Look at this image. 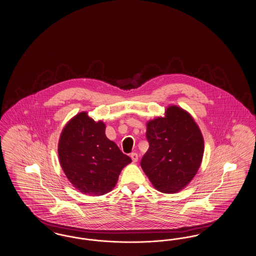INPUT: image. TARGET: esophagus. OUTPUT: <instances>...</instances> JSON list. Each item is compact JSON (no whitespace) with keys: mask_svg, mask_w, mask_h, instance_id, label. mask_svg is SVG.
Listing matches in <instances>:
<instances>
[{"mask_svg":"<svg viewBox=\"0 0 256 256\" xmlns=\"http://www.w3.org/2000/svg\"><path fill=\"white\" fill-rule=\"evenodd\" d=\"M130 158L132 159V162H137L138 161V154H136V152H132V154H130Z\"/></svg>","mask_w":256,"mask_h":256,"instance_id":"1","label":"esophagus"}]
</instances>
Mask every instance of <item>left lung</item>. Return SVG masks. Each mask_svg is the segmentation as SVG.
Returning <instances> with one entry per match:
<instances>
[{"label":"left lung","instance_id":"1","mask_svg":"<svg viewBox=\"0 0 256 256\" xmlns=\"http://www.w3.org/2000/svg\"><path fill=\"white\" fill-rule=\"evenodd\" d=\"M150 148L141 167L159 192L174 194L184 189L200 167L204 141L192 115L169 106L164 116L146 122Z\"/></svg>","mask_w":256,"mask_h":256}]
</instances>
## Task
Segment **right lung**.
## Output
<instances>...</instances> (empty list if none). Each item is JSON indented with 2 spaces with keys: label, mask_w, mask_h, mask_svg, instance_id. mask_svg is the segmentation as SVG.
I'll list each match as a JSON object with an SVG mask.
<instances>
[{
  "label": "right lung",
  "mask_w": 256,
  "mask_h": 256,
  "mask_svg": "<svg viewBox=\"0 0 256 256\" xmlns=\"http://www.w3.org/2000/svg\"><path fill=\"white\" fill-rule=\"evenodd\" d=\"M61 168L74 187L84 195L110 192L121 170L132 162L106 135V124L86 111L66 124L58 141Z\"/></svg>",
  "instance_id": "right-lung-1"
}]
</instances>
